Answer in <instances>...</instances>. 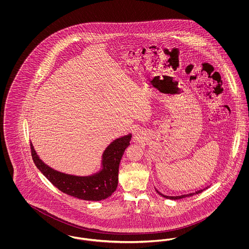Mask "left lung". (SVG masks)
<instances>
[{"instance_id": "8db88e82", "label": "left lung", "mask_w": 249, "mask_h": 249, "mask_svg": "<svg viewBox=\"0 0 249 249\" xmlns=\"http://www.w3.org/2000/svg\"><path fill=\"white\" fill-rule=\"evenodd\" d=\"M202 190H198L196 193L198 194V193H200L201 192ZM159 192V191H158ZM160 193V192H159ZM161 196H163L164 198H167V199H171V200H178V199H182V198H185V197H187V196H192V195H194L195 193H190V194H188V195H181V196H176V197H170V196H164V195H162L161 193H160Z\"/></svg>"}]
</instances>
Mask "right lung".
I'll use <instances>...</instances> for the list:
<instances>
[{"label": "right lung", "mask_w": 249, "mask_h": 249, "mask_svg": "<svg viewBox=\"0 0 249 249\" xmlns=\"http://www.w3.org/2000/svg\"><path fill=\"white\" fill-rule=\"evenodd\" d=\"M131 135L117 139L108 145L103 156V170L91 177H74L61 174L46 165L36 155L31 143V152L36 167L60 191L85 201H101L110 197L117 190L119 167Z\"/></svg>", "instance_id": "add662e5"}]
</instances>
